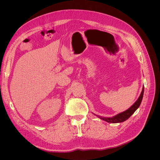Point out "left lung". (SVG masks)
Here are the masks:
<instances>
[{"mask_svg":"<svg viewBox=\"0 0 160 160\" xmlns=\"http://www.w3.org/2000/svg\"><path fill=\"white\" fill-rule=\"evenodd\" d=\"M143 93H144V86L142 87V91L141 93V95L139 97L138 99L136 101V102L134 103L130 108H128L127 110H126L123 112H121V113L117 114L112 117H104L98 116L97 115H96L100 119H102L104 121H106L108 122H110V123H118V122H122L127 121L129 118V117L137 110V109L139 107V106L141 103V101H142V97H143Z\"/></svg>","mask_w":160,"mask_h":160,"instance_id":"8db88e82","label":"left lung"}]
</instances>
